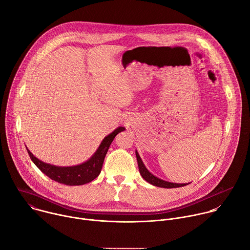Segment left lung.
Here are the masks:
<instances>
[{
	"mask_svg": "<svg viewBox=\"0 0 250 250\" xmlns=\"http://www.w3.org/2000/svg\"><path fill=\"white\" fill-rule=\"evenodd\" d=\"M135 155H136V159H137V164H138V169H139V173L141 175V177L144 178V179L148 182L149 184L153 185V186H156V187H160V188H167V189H171V188H178V187H183V186H186L188 184H185V183H172V182H168V181H165V180H162L160 179V178L154 176L152 173H150L148 171V169L146 167L144 161L141 160L137 150H135Z\"/></svg>",
	"mask_w": 250,
	"mask_h": 250,
	"instance_id": "8db88e82",
	"label": "left lung"
}]
</instances>
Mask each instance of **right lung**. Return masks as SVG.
I'll use <instances>...</instances> for the list:
<instances>
[{"mask_svg": "<svg viewBox=\"0 0 250 250\" xmlns=\"http://www.w3.org/2000/svg\"><path fill=\"white\" fill-rule=\"evenodd\" d=\"M125 129L124 126L117 127L113 132L104 137L98 149L87 161L74 166H56L45 163L35 157L28 148L25 147L32 162L50 179L68 186H79L90 183L100 175L104 159L114 138Z\"/></svg>", "mask_w": 250, "mask_h": 250, "instance_id": "1", "label": "right lung"}]
</instances>
